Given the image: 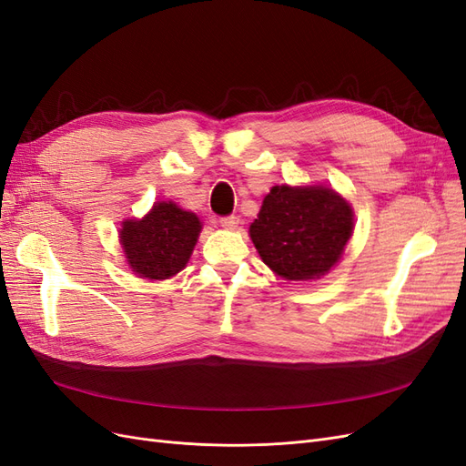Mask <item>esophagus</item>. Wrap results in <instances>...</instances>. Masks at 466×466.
I'll return each mask as SVG.
<instances>
[{"instance_id": "1", "label": "esophagus", "mask_w": 466, "mask_h": 466, "mask_svg": "<svg viewBox=\"0 0 466 466\" xmlns=\"http://www.w3.org/2000/svg\"><path fill=\"white\" fill-rule=\"evenodd\" d=\"M219 223H221V228H225V229H235L238 225V218L237 216H225V218H219Z\"/></svg>"}]
</instances>
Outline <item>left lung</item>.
<instances>
[{"mask_svg": "<svg viewBox=\"0 0 466 466\" xmlns=\"http://www.w3.org/2000/svg\"><path fill=\"white\" fill-rule=\"evenodd\" d=\"M354 231L350 204L324 187H274L250 238L264 264L286 279H315L340 260Z\"/></svg>", "mask_w": 466, "mask_h": 466, "instance_id": "1", "label": "left lung"}]
</instances>
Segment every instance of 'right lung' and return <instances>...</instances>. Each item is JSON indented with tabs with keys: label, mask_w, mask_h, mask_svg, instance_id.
Returning <instances> with one entry per match:
<instances>
[{
	"label": "right lung",
	"mask_w": 466,
	"mask_h": 466,
	"mask_svg": "<svg viewBox=\"0 0 466 466\" xmlns=\"http://www.w3.org/2000/svg\"><path fill=\"white\" fill-rule=\"evenodd\" d=\"M200 219L173 202H157L144 219L122 223L120 241L132 272L167 279L187 266L200 235Z\"/></svg>",
	"instance_id": "obj_1"
}]
</instances>
